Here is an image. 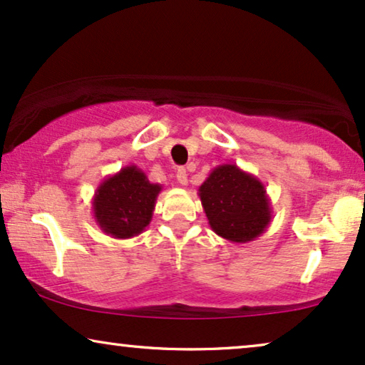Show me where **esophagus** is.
Returning <instances> with one entry per match:
<instances>
[{"instance_id": "obj_1", "label": "esophagus", "mask_w": 365, "mask_h": 365, "mask_svg": "<svg viewBox=\"0 0 365 365\" xmlns=\"http://www.w3.org/2000/svg\"><path fill=\"white\" fill-rule=\"evenodd\" d=\"M177 180H178V183L182 187L187 185V183H188V173H187L185 168H178L177 170Z\"/></svg>"}]
</instances>
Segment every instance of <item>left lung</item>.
Wrapping results in <instances>:
<instances>
[{
	"instance_id": "left-lung-1",
	"label": "left lung",
	"mask_w": 365,
	"mask_h": 365,
	"mask_svg": "<svg viewBox=\"0 0 365 365\" xmlns=\"http://www.w3.org/2000/svg\"><path fill=\"white\" fill-rule=\"evenodd\" d=\"M198 197L212 230L233 244L255 240L272 222L264 183L233 163L213 168L198 188Z\"/></svg>"
}]
</instances>
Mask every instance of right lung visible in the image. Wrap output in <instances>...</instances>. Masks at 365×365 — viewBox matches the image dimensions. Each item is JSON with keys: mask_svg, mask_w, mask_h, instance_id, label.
<instances>
[{"mask_svg": "<svg viewBox=\"0 0 365 365\" xmlns=\"http://www.w3.org/2000/svg\"><path fill=\"white\" fill-rule=\"evenodd\" d=\"M160 183H152L137 165H128L106 177L96 188L91 208L95 222L106 235L132 239L150 225Z\"/></svg>", "mask_w": 365, "mask_h": 365, "instance_id": "obj_1", "label": "right lung"}]
</instances>
